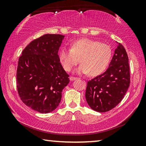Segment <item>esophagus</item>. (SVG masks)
I'll list each match as a JSON object with an SVG mask.
<instances>
[{
    "label": "esophagus",
    "mask_w": 146,
    "mask_h": 146,
    "mask_svg": "<svg viewBox=\"0 0 146 146\" xmlns=\"http://www.w3.org/2000/svg\"><path fill=\"white\" fill-rule=\"evenodd\" d=\"M77 78H78L77 77H75V76H70V80H71V81L75 80H76V79H77Z\"/></svg>",
    "instance_id": "obj_1"
}]
</instances>
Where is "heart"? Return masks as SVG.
Listing matches in <instances>:
<instances>
[{
	"instance_id": "obj_1",
	"label": "heart",
	"mask_w": 146,
	"mask_h": 146,
	"mask_svg": "<svg viewBox=\"0 0 146 146\" xmlns=\"http://www.w3.org/2000/svg\"><path fill=\"white\" fill-rule=\"evenodd\" d=\"M112 56V49L109 44L84 38L73 41L71 49L62 48L59 52V59L64 70L70 71L80 62L79 73L97 76L108 67Z\"/></svg>"
}]
</instances>
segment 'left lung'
<instances>
[{
	"mask_svg": "<svg viewBox=\"0 0 146 146\" xmlns=\"http://www.w3.org/2000/svg\"><path fill=\"white\" fill-rule=\"evenodd\" d=\"M128 62L124 47L118 43L108 70L88 82L86 98L92 110L108 111L122 101L130 84Z\"/></svg>",
	"mask_w": 146,
	"mask_h": 146,
	"instance_id": "obj_1",
	"label": "left lung"
}]
</instances>
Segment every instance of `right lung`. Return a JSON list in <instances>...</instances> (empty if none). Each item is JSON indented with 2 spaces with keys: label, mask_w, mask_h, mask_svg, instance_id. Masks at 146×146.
Wrapping results in <instances>:
<instances>
[{
  "label": "right lung",
  "mask_w": 146,
  "mask_h": 146,
  "mask_svg": "<svg viewBox=\"0 0 146 146\" xmlns=\"http://www.w3.org/2000/svg\"><path fill=\"white\" fill-rule=\"evenodd\" d=\"M64 36L46 34L23 51L17 70V88L21 100L32 110L48 113L58 107L63 89L70 82L58 55Z\"/></svg>",
  "instance_id": "1"
}]
</instances>
